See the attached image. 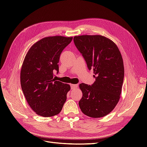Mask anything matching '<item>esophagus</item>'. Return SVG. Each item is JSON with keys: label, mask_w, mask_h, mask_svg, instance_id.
I'll return each instance as SVG.
<instances>
[{"label": "esophagus", "mask_w": 147, "mask_h": 147, "mask_svg": "<svg viewBox=\"0 0 147 147\" xmlns=\"http://www.w3.org/2000/svg\"><path fill=\"white\" fill-rule=\"evenodd\" d=\"M71 89H72V90H75V89H77V88H78V84H71Z\"/></svg>", "instance_id": "1"}]
</instances>
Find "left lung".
Segmentation results:
<instances>
[{"label":"left lung","mask_w":147,"mask_h":147,"mask_svg":"<svg viewBox=\"0 0 147 147\" xmlns=\"http://www.w3.org/2000/svg\"><path fill=\"white\" fill-rule=\"evenodd\" d=\"M88 69H93L96 81L91 86L80 84L83 96L78 104L82 112L91 118L106 116L114 109L120 98L124 69L122 56L112 40L100 35L74 37Z\"/></svg>","instance_id":"1"}]
</instances>
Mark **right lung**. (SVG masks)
Returning a JSON list of instances; mask_svg holds the SVG:
<instances>
[{
    "mask_svg": "<svg viewBox=\"0 0 147 147\" xmlns=\"http://www.w3.org/2000/svg\"><path fill=\"white\" fill-rule=\"evenodd\" d=\"M72 37H47L30 48L20 73L22 90L28 104L38 115L51 117L59 114L70 90L68 84L56 81L54 70L59 72L61 53Z\"/></svg>",
    "mask_w": 147,
    "mask_h": 147,
    "instance_id": "1",
    "label": "right lung"
}]
</instances>
